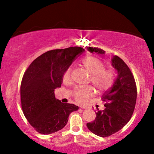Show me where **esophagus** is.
Wrapping results in <instances>:
<instances>
[{"instance_id": "34e87169", "label": "esophagus", "mask_w": 154, "mask_h": 154, "mask_svg": "<svg viewBox=\"0 0 154 154\" xmlns=\"http://www.w3.org/2000/svg\"><path fill=\"white\" fill-rule=\"evenodd\" d=\"M80 107H81V109H87L88 108V107L85 106H80Z\"/></svg>"}]
</instances>
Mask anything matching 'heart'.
<instances>
[{"instance_id": "1", "label": "heart", "mask_w": 154, "mask_h": 154, "mask_svg": "<svg viewBox=\"0 0 154 154\" xmlns=\"http://www.w3.org/2000/svg\"><path fill=\"white\" fill-rule=\"evenodd\" d=\"M82 67L90 75L89 82L93 85L97 93H102L113 85L116 79V72L112 69H105L104 63L100 58L94 56H88L81 62ZM71 68L69 67L63 75V81H71ZM93 89L90 86L76 88L73 90L72 96L79 103H84L93 94Z\"/></svg>"}]
</instances>
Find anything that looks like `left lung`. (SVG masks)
I'll use <instances>...</instances> for the list:
<instances>
[{"instance_id": "8db88e82", "label": "left lung", "mask_w": 154, "mask_h": 154, "mask_svg": "<svg viewBox=\"0 0 154 154\" xmlns=\"http://www.w3.org/2000/svg\"><path fill=\"white\" fill-rule=\"evenodd\" d=\"M87 49L91 52L105 53L104 50L98 48L89 47ZM111 62L118 76L112 87L102 96L106 108L104 110L97 108L95 119L87 123L90 131L102 137L116 133L129 122L137 100V85L130 68L118 56H113Z\"/></svg>"}]
</instances>
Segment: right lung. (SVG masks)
Returning <instances> with one entry per match:
<instances>
[{"instance_id": "obj_1", "label": "right lung", "mask_w": 154, "mask_h": 154, "mask_svg": "<svg viewBox=\"0 0 154 154\" xmlns=\"http://www.w3.org/2000/svg\"><path fill=\"white\" fill-rule=\"evenodd\" d=\"M81 47L52 50L31 62L23 75L20 98L24 115L41 134L62 130L71 112L79 106L56 100L54 90L61 87L65 71L84 52Z\"/></svg>"}]
</instances>
